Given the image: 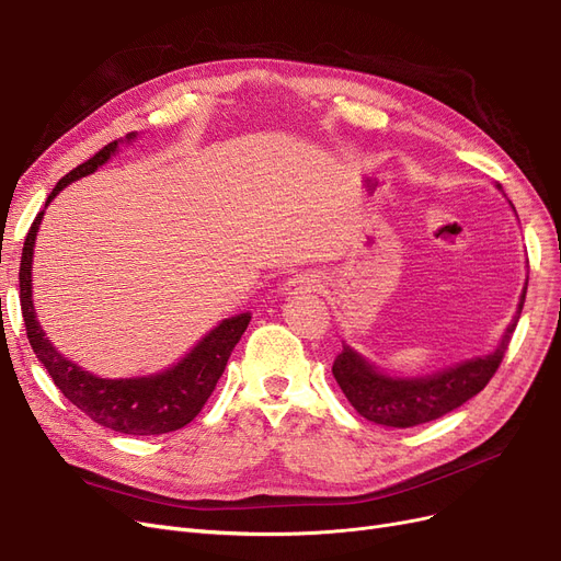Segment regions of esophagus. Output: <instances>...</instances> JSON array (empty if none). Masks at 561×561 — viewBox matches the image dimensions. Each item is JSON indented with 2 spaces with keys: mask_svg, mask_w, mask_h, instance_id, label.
Wrapping results in <instances>:
<instances>
[{
  "mask_svg": "<svg viewBox=\"0 0 561 561\" xmlns=\"http://www.w3.org/2000/svg\"><path fill=\"white\" fill-rule=\"evenodd\" d=\"M320 276L313 272H299L293 278H287L283 285V293L287 297H299V295H311L318 293Z\"/></svg>",
  "mask_w": 561,
  "mask_h": 561,
  "instance_id": "esophagus-1",
  "label": "esophagus"
}]
</instances>
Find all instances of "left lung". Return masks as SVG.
Segmentation results:
<instances>
[{
    "label": "left lung",
    "mask_w": 561,
    "mask_h": 561,
    "mask_svg": "<svg viewBox=\"0 0 561 561\" xmlns=\"http://www.w3.org/2000/svg\"><path fill=\"white\" fill-rule=\"evenodd\" d=\"M496 190L504 192L501 185H496ZM511 208L515 210L513 204ZM525 297L527 283L523 287V295H519L513 320L508 322L504 334H501L494 351L488 355L461 359L432 374L397 376L380 369L376 362L366 359L353 345L343 343V351L334 359L332 374L345 399L351 401L355 405V411L369 422L382 424V427L403 430L436 420L455 411L457 405L469 401L471 397H476L490 382V378L499 369L501 359H504V353L508 351L519 313H523Z\"/></svg>",
    "instance_id": "1"
}]
</instances>
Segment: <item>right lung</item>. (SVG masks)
<instances>
[{
	"label": "right lung",
	"instance_id": "1",
	"mask_svg": "<svg viewBox=\"0 0 561 561\" xmlns=\"http://www.w3.org/2000/svg\"><path fill=\"white\" fill-rule=\"evenodd\" d=\"M139 134L129 131L125 139L111 141L94 158L71 169L67 176L60 179L46 199V206L38 214L27 231L21 257V308L32 351L36 359L44 364V369L53 382L76 409H81L90 420L102 424L106 430L129 436H158L185 427L187 422L197 417L202 405L216 390L227 359L234 351V345L243 336L250 322V313H239L220 320L214 330L206 332L190 351L167 369L148 376L131 378H102L83 366L65 357L46 336L42 322L36 320V308L32 299V262H34V243L38 225L44 220L48 204L73 181H81L111 158L121 152V146H131Z\"/></svg>",
	"mask_w": 561,
	"mask_h": 561
}]
</instances>
